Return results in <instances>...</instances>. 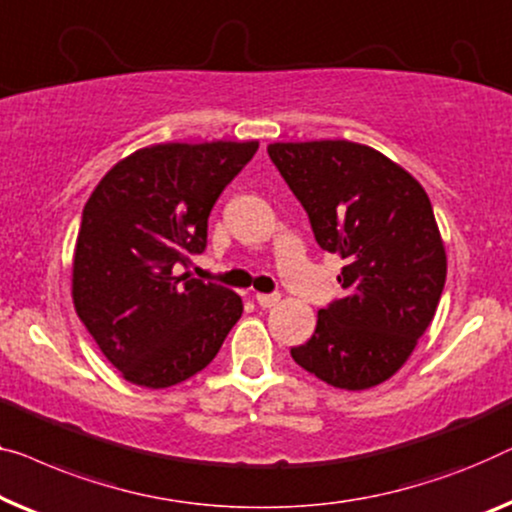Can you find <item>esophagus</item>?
Returning <instances> with one entry per match:
<instances>
[{
    "label": "esophagus",
    "mask_w": 512,
    "mask_h": 512,
    "mask_svg": "<svg viewBox=\"0 0 512 512\" xmlns=\"http://www.w3.org/2000/svg\"><path fill=\"white\" fill-rule=\"evenodd\" d=\"M256 302L258 305H261L263 309H268V307H274L279 302V293H258L256 295Z\"/></svg>",
    "instance_id": "1"
}]
</instances>
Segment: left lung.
Here are the masks:
<instances>
[{
    "instance_id": "obj_1",
    "label": "left lung",
    "mask_w": 512,
    "mask_h": 512,
    "mask_svg": "<svg viewBox=\"0 0 512 512\" xmlns=\"http://www.w3.org/2000/svg\"><path fill=\"white\" fill-rule=\"evenodd\" d=\"M272 164L305 207L318 247L344 261V288L291 355L344 390L390 379L432 323L446 251L425 189L381 152L348 140L274 143Z\"/></svg>"
}]
</instances>
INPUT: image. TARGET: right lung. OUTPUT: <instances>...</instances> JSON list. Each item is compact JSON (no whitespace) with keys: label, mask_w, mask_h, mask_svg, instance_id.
Here are the masks:
<instances>
[{"label":"right lung","mask_w":512,"mask_h":512,"mask_svg":"<svg viewBox=\"0 0 512 512\" xmlns=\"http://www.w3.org/2000/svg\"><path fill=\"white\" fill-rule=\"evenodd\" d=\"M256 150V140L145 147L85 203L73 305L127 381L152 390L187 381L242 316L238 293L180 274V265L205 251L214 203Z\"/></svg>","instance_id":"1"}]
</instances>
